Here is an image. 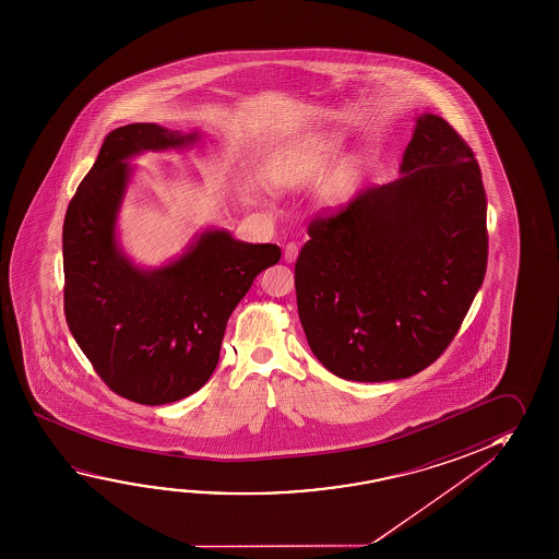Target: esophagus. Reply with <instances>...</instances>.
<instances>
[{"label": "esophagus", "mask_w": 559, "mask_h": 559, "mask_svg": "<svg viewBox=\"0 0 559 559\" xmlns=\"http://www.w3.org/2000/svg\"><path fill=\"white\" fill-rule=\"evenodd\" d=\"M298 251H300L298 243H294V241L286 243V248H284V261H286V263H294L296 257H298Z\"/></svg>", "instance_id": "obj_1"}]
</instances>
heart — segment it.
Returning a JSON list of instances; mask_svg holds the SVG:
<instances>
[{"label": "heart", "mask_w": 559, "mask_h": 559, "mask_svg": "<svg viewBox=\"0 0 559 559\" xmlns=\"http://www.w3.org/2000/svg\"><path fill=\"white\" fill-rule=\"evenodd\" d=\"M337 144V134H316L278 150L266 165V181L281 192L294 191L318 181L330 165ZM347 181L348 169L343 167L331 177L321 201L335 204L343 197Z\"/></svg>", "instance_id": "1"}]
</instances>
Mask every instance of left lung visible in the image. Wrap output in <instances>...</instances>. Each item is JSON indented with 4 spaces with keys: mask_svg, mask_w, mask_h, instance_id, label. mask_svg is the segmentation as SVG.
Returning <instances> with one entry per match:
<instances>
[{
    "mask_svg": "<svg viewBox=\"0 0 559 559\" xmlns=\"http://www.w3.org/2000/svg\"><path fill=\"white\" fill-rule=\"evenodd\" d=\"M400 174L313 218L294 266L311 353L353 382L400 380L432 365L484 283L487 199L472 147L425 112Z\"/></svg>",
    "mask_w": 559,
    "mask_h": 559,
    "instance_id": "obj_1",
    "label": "left lung"
}]
</instances>
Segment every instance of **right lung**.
Returning <instances> with one entry per match:
<instances>
[{
    "mask_svg": "<svg viewBox=\"0 0 559 559\" xmlns=\"http://www.w3.org/2000/svg\"><path fill=\"white\" fill-rule=\"evenodd\" d=\"M154 122L115 129L66 212L64 311L95 372L115 394L144 405L179 402L209 382L231 311L255 276L276 265L275 243H246L226 229L197 234L157 269L130 261L117 239L132 157L189 146Z\"/></svg>",
    "mask_w": 559,
    "mask_h": 559,
    "instance_id": "1",
    "label": "right lung"
}]
</instances>
